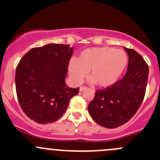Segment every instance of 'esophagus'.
Listing matches in <instances>:
<instances>
[{
    "instance_id": "obj_1",
    "label": "esophagus",
    "mask_w": 160,
    "mask_h": 160,
    "mask_svg": "<svg viewBox=\"0 0 160 160\" xmlns=\"http://www.w3.org/2000/svg\"><path fill=\"white\" fill-rule=\"evenodd\" d=\"M87 88L86 87H80V92H82V91L85 90V89H87Z\"/></svg>"
}]
</instances>
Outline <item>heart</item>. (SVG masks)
<instances>
[{
  "label": "heart",
  "instance_id": "b5f03b06",
  "mask_svg": "<svg viewBox=\"0 0 160 160\" xmlns=\"http://www.w3.org/2000/svg\"><path fill=\"white\" fill-rule=\"evenodd\" d=\"M128 64L124 51L110 47H93L83 50L76 59H71L68 71L72 80L80 83L89 71L90 82L107 88L119 80Z\"/></svg>",
  "mask_w": 160,
  "mask_h": 160
}]
</instances>
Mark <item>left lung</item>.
Instances as JSON below:
<instances>
[{
  "label": "left lung",
  "mask_w": 160,
  "mask_h": 160,
  "mask_svg": "<svg viewBox=\"0 0 160 160\" xmlns=\"http://www.w3.org/2000/svg\"><path fill=\"white\" fill-rule=\"evenodd\" d=\"M124 48L129 58L127 73L112 87L96 90L88 106L92 119L106 128H115L128 122L145 96L148 65L136 51Z\"/></svg>",
  "instance_id": "left-lung-1"
}]
</instances>
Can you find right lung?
<instances>
[{"mask_svg":"<svg viewBox=\"0 0 160 160\" xmlns=\"http://www.w3.org/2000/svg\"><path fill=\"white\" fill-rule=\"evenodd\" d=\"M73 48L47 44L32 48L16 68L17 99L24 113L39 124L52 123L65 112L70 100L79 92L65 83Z\"/></svg>","mask_w":160,"mask_h":160,"instance_id":"right-lung-1","label":"right lung"}]
</instances>
